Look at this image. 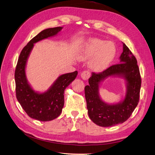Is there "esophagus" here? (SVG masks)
<instances>
[{"mask_svg": "<svg viewBox=\"0 0 155 155\" xmlns=\"http://www.w3.org/2000/svg\"><path fill=\"white\" fill-rule=\"evenodd\" d=\"M91 76V74L87 70H85V71H83L81 74V77L83 79V80H87V79L90 78Z\"/></svg>", "mask_w": 155, "mask_h": 155, "instance_id": "1", "label": "esophagus"}]
</instances>
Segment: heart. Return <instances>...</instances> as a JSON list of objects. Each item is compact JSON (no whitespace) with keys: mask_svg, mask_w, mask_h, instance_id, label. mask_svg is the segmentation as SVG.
Masks as SVG:
<instances>
[{"mask_svg":"<svg viewBox=\"0 0 155 155\" xmlns=\"http://www.w3.org/2000/svg\"><path fill=\"white\" fill-rule=\"evenodd\" d=\"M116 47L112 42L92 39L83 46L78 55L80 61H89V67L95 72L105 70L114 60Z\"/></svg>","mask_w":155,"mask_h":155,"instance_id":"b5f03b06","label":"heart"}]
</instances>
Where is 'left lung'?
<instances>
[{"label": "left lung", "instance_id": "8db88e82", "mask_svg": "<svg viewBox=\"0 0 155 155\" xmlns=\"http://www.w3.org/2000/svg\"><path fill=\"white\" fill-rule=\"evenodd\" d=\"M111 76L122 77L126 83L124 99L114 104L103 101L99 93L101 83ZM141 82L137 59L123 43L120 63L112 65L101 73L92 72L88 79L89 85L85 87L87 107L91 120L96 125L104 127L122 124L127 120L138 105Z\"/></svg>", "mask_w": 155, "mask_h": 155}]
</instances>
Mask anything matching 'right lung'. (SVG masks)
<instances>
[{"instance_id": "right-lung-1", "label": "right lung", "mask_w": 155, "mask_h": 155, "mask_svg": "<svg viewBox=\"0 0 155 155\" xmlns=\"http://www.w3.org/2000/svg\"><path fill=\"white\" fill-rule=\"evenodd\" d=\"M63 27L51 28L41 31L25 46L18 59L15 72L16 97L22 109L30 118L41 121L55 119L64 106V92L76 79L78 72L61 75L44 92L35 91L27 80L25 68L34 44L57 35Z\"/></svg>"}]
</instances>
